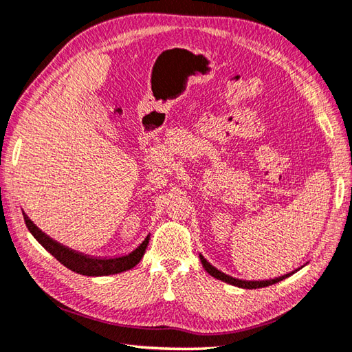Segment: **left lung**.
I'll return each mask as SVG.
<instances>
[{
	"mask_svg": "<svg viewBox=\"0 0 352 352\" xmlns=\"http://www.w3.org/2000/svg\"><path fill=\"white\" fill-rule=\"evenodd\" d=\"M199 259H201V264H203V267H204V270L208 272V273L210 274V276L217 278V279L223 280V282H227V284H230V285L239 287V288H249V290H253V288H264V287H268V285L278 284V282L284 280V279L288 278V276H292V274H294L296 272L300 270V268L304 267V265H302V267H299V268H296V270L284 274V276H279V278H274V279H267V280H244V279L232 278V276H229V274L219 272L218 268H215L210 263H208V261H206V258L203 256V254H199Z\"/></svg>",
	"mask_w": 352,
	"mask_h": 352,
	"instance_id": "8db88e82",
	"label": "left lung"
}]
</instances>
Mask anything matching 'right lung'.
I'll use <instances>...</instances> for the list:
<instances>
[{
	"mask_svg": "<svg viewBox=\"0 0 352 352\" xmlns=\"http://www.w3.org/2000/svg\"><path fill=\"white\" fill-rule=\"evenodd\" d=\"M23 217H24L27 229L30 230L34 239H36L48 253L53 254V256L56 258L62 265L70 268L72 272L84 274V276H108V274H116V273L131 270V268L140 263V259L144 254V250H146V247L149 244L151 235L144 238L142 241V244L128 254H122V256H114V258H94V256H89V254L72 250L70 247H65L64 244L58 243V241L52 239L50 236L45 235L43 230L38 229L24 212H23Z\"/></svg>",
	"mask_w": 352,
	"mask_h": 352,
	"instance_id": "1",
	"label": "right lung"
}]
</instances>
